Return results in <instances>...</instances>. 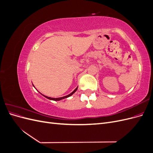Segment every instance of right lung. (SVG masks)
Masks as SVG:
<instances>
[{
    "mask_svg": "<svg viewBox=\"0 0 153 153\" xmlns=\"http://www.w3.org/2000/svg\"><path fill=\"white\" fill-rule=\"evenodd\" d=\"M33 86H34V85H33ZM77 89H78V87H76V89L74 90L71 93H70L69 94H68V95H67V96H63V97H61V98H50V97H48V96H45V95H43V94H42L43 96H45V98H47V99H48V100H53V101H60V100H63V99H64V98H68V97H69V96H71V95H73L74 93H75V92L76 91V90H77Z\"/></svg>",
    "mask_w": 153,
    "mask_h": 153,
    "instance_id": "1",
    "label": "right lung"
}]
</instances>
